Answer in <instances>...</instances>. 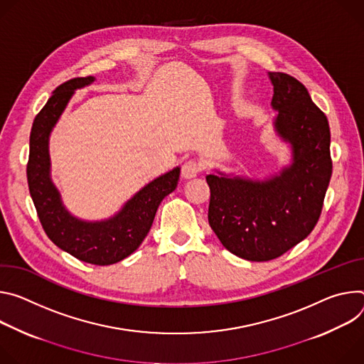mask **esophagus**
I'll use <instances>...</instances> for the list:
<instances>
[{"label":"esophagus","mask_w":364,"mask_h":364,"mask_svg":"<svg viewBox=\"0 0 364 364\" xmlns=\"http://www.w3.org/2000/svg\"><path fill=\"white\" fill-rule=\"evenodd\" d=\"M200 171H203V166H200L199 161L191 159L188 161H185L183 166H182V176L185 179H192L195 178Z\"/></svg>","instance_id":"1"}]
</instances>
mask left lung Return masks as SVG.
<instances>
[{"instance_id": "1", "label": "left lung", "mask_w": 364, "mask_h": 364, "mask_svg": "<svg viewBox=\"0 0 364 364\" xmlns=\"http://www.w3.org/2000/svg\"><path fill=\"white\" fill-rule=\"evenodd\" d=\"M267 75L273 130L289 146V164L264 179L217 169L207 175L208 223L228 252L250 262L276 259L309 235L333 173L326 114L299 80L282 72Z\"/></svg>"}]
</instances>
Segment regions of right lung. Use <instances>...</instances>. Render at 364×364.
<instances>
[{"mask_svg":"<svg viewBox=\"0 0 364 364\" xmlns=\"http://www.w3.org/2000/svg\"><path fill=\"white\" fill-rule=\"evenodd\" d=\"M94 80V76L68 80L36 115L30 133L27 182L40 223L53 243L79 260L107 266L126 259L143 243L160 203L178 186L181 168L144 185L109 218L88 221L69 213L52 181L49 139L75 91Z\"/></svg>","mask_w":364,"mask_h":364,"instance_id":"right-lung-1","label":"right lung"}]
</instances>
